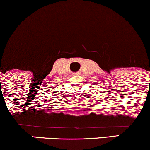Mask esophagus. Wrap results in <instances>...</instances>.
Instances as JSON below:
<instances>
[{
	"label": "esophagus",
	"mask_w": 150,
	"mask_h": 150,
	"mask_svg": "<svg viewBox=\"0 0 150 150\" xmlns=\"http://www.w3.org/2000/svg\"><path fill=\"white\" fill-rule=\"evenodd\" d=\"M79 73H74V74H73L74 76H77V75H79Z\"/></svg>",
	"instance_id": "obj_1"
}]
</instances>
